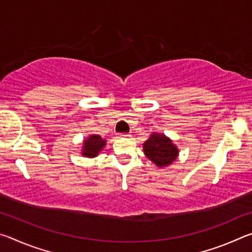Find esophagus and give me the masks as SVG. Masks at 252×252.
Listing matches in <instances>:
<instances>
[{
	"instance_id": "obj_1",
	"label": "esophagus",
	"mask_w": 252,
	"mask_h": 252,
	"mask_svg": "<svg viewBox=\"0 0 252 252\" xmlns=\"http://www.w3.org/2000/svg\"><path fill=\"white\" fill-rule=\"evenodd\" d=\"M120 136H123V138H129V136H131L129 133H121Z\"/></svg>"
}]
</instances>
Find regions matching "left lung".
Returning a JSON list of instances; mask_svg holds the SVG:
<instances>
[{
    "instance_id": "obj_1",
    "label": "left lung",
    "mask_w": 252,
    "mask_h": 252,
    "mask_svg": "<svg viewBox=\"0 0 252 252\" xmlns=\"http://www.w3.org/2000/svg\"><path fill=\"white\" fill-rule=\"evenodd\" d=\"M143 152L158 168H165L172 164L179 157V149L169 136L159 132H152L143 143Z\"/></svg>"
}]
</instances>
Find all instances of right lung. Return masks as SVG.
<instances>
[{
    "instance_id": "right-lung-1",
    "label": "right lung",
    "mask_w": 252,
    "mask_h": 252,
    "mask_svg": "<svg viewBox=\"0 0 252 252\" xmlns=\"http://www.w3.org/2000/svg\"><path fill=\"white\" fill-rule=\"evenodd\" d=\"M106 144V140L99 134H90L82 142L81 155L85 158H95L103 150Z\"/></svg>"
}]
</instances>
